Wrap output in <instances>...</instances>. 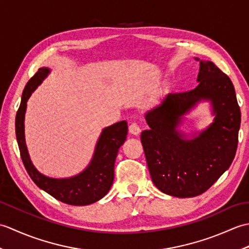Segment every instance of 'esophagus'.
<instances>
[{
  "instance_id": "esophagus-1",
  "label": "esophagus",
  "mask_w": 249,
  "mask_h": 249,
  "mask_svg": "<svg viewBox=\"0 0 249 249\" xmlns=\"http://www.w3.org/2000/svg\"><path fill=\"white\" fill-rule=\"evenodd\" d=\"M128 129H129V133L131 135H134V136H138L141 133V128L139 127V125L136 124V123L130 124Z\"/></svg>"
}]
</instances>
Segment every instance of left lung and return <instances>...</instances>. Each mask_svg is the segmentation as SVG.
<instances>
[{
  "label": "left lung",
  "mask_w": 249,
  "mask_h": 249,
  "mask_svg": "<svg viewBox=\"0 0 249 249\" xmlns=\"http://www.w3.org/2000/svg\"><path fill=\"white\" fill-rule=\"evenodd\" d=\"M199 61V84L192 91L168 94L147 111L149 129L141 134L146 163L155 186L169 196L201 195L228 170L235 156L241 111L230 78L213 62ZM209 101L214 120L188 136L179 129L183 115Z\"/></svg>",
  "instance_id": "8db88e82"
}]
</instances>
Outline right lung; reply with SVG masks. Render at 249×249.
<instances>
[{
	"instance_id": "1",
	"label": "right lung",
	"mask_w": 249,
	"mask_h": 249,
	"mask_svg": "<svg viewBox=\"0 0 249 249\" xmlns=\"http://www.w3.org/2000/svg\"><path fill=\"white\" fill-rule=\"evenodd\" d=\"M50 71L49 67L39 68L23 89L20 107L16 115V137L21 160L33 182L53 198L71 205L91 204L102 199L112 186L115 158L121 145H123L126 140L128 131L127 122H118L102 130L92 160L80 173L63 178H50L40 173L32 162L25 143L24 116L26 103L32 93L45 80Z\"/></svg>"
}]
</instances>
